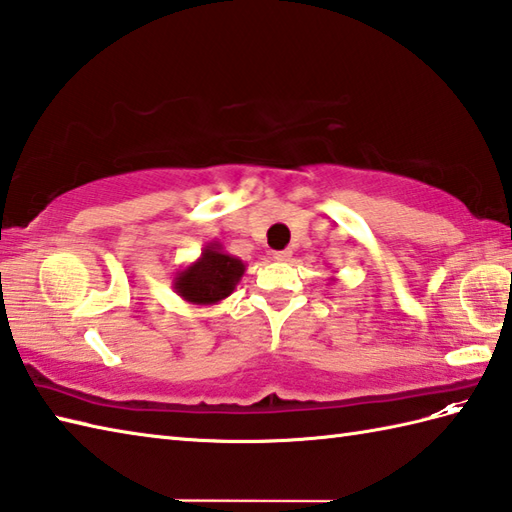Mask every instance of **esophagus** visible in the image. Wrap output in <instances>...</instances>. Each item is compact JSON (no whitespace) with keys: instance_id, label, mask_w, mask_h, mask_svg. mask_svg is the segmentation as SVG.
I'll return each instance as SVG.
<instances>
[{"instance_id":"esophagus-1","label":"esophagus","mask_w":512,"mask_h":512,"mask_svg":"<svg viewBox=\"0 0 512 512\" xmlns=\"http://www.w3.org/2000/svg\"><path fill=\"white\" fill-rule=\"evenodd\" d=\"M277 262H290V257H292V253L290 250H277V253L273 255Z\"/></svg>"}]
</instances>
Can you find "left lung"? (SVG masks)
I'll use <instances>...</instances> for the list:
<instances>
[{
  "label": "left lung",
  "instance_id": "8db88e82",
  "mask_svg": "<svg viewBox=\"0 0 512 512\" xmlns=\"http://www.w3.org/2000/svg\"><path fill=\"white\" fill-rule=\"evenodd\" d=\"M330 279H332V281H336V279H334V277H330Z\"/></svg>",
  "mask_w": 512,
  "mask_h": 512
}]
</instances>
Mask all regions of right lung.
Returning <instances> with one entry per match:
<instances>
[{"instance_id": "1", "label": "right lung", "mask_w": 512, "mask_h": 512, "mask_svg": "<svg viewBox=\"0 0 512 512\" xmlns=\"http://www.w3.org/2000/svg\"><path fill=\"white\" fill-rule=\"evenodd\" d=\"M246 264L242 259L226 253L222 242H206L200 257L173 275L171 288L191 306H215L233 295L242 281Z\"/></svg>"}]
</instances>
